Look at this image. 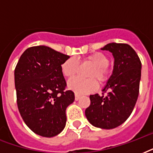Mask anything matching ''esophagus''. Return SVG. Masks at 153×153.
<instances>
[{"instance_id":"1","label":"esophagus","mask_w":153,"mask_h":153,"mask_svg":"<svg viewBox=\"0 0 153 153\" xmlns=\"http://www.w3.org/2000/svg\"><path fill=\"white\" fill-rule=\"evenodd\" d=\"M80 98H81V96L79 95V94H75V98H74L75 101H79V99H80Z\"/></svg>"}]
</instances>
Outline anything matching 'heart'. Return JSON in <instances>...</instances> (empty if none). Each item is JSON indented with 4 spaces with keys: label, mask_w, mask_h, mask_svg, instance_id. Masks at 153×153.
<instances>
[{
    "label": "heart",
    "mask_w": 153,
    "mask_h": 153,
    "mask_svg": "<svg viewBox=\"0 0 153 153\" xmlns=\"http://www.w3.org/2000/svg\"><path fill=\"white\" fill-rule=\"evenodd\" d=\"M88 62L94 66L89 74L90 79L74 78L68 82V87L77 94H86L95 91L98 87L97 79L101 83L106 82L109 78V58L102 52H95L84 57L82 59L77 60L75 58H69L61 65V71L63 76L71 79L76 74L79 70V62Z\"/></svg>",
    "instance_id": "1"
}]
</instances>
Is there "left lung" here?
<instances>
[{
    "instance_id": "1",
    "label": "left lung",
    "mask_w": 153,
    "mask_h": 153,
    "mask_svg": "<svg viewBox=\"0 0 153 153\" xmlns=\"http://www.w3.org/2000/svg\"><path fill=\"white\" fill-rule=\"evenodd\" d=\"M102 50L114 55V71L102 95L90 96L91 105L85 114L94 126L110 129L123 124L133 112L139 94L141 62L127 44L111 43Z\"/></svg>"
}]
</instances>
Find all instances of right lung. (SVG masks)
Segmentation results:
<instances>
[{
  "label": "right lung",
  "mask_w": 153,
  "mask_h": 153,
  "mask_svg": "<svg viewBox=\"0 0 153 153\" xmlns=\"http://www.w3.org/2000/svg\"><path fill=\"white\" fill-rule=\"evenodd\" d=\"M69 55L47 46L27 48L16 66L17 106L23 120L35 133L52 137L66 126V109L74 94L66 91L61 65Z\"/></svg>",
  "instance_id": "obj_1"
}]
</instances>
